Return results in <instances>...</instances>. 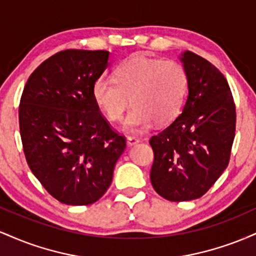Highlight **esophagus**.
I'll return each instance as SVG.
<instances>
[{"label":"esophagus","instance_id":"esophagus-1","mask_svg":"<svg viewBox=\"0 0 256 256\" xmlns=\"http://www.w3.org/2000/svg\"><path fill=\"white\" fill-rule=\"evenodd\" d=\"M126 143H128V146H136V144H138V143H140V138L134 137V136H128V140H126Z\"/></svg>","mask_w":256,"mask_h":256}]
</instances>
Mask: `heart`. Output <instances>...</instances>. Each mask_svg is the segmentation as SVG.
I'll return each instance as SVG.
<instances>
[{"label":"heart","instance_id":"b5f03b06","mask_svg":"<svg viewBox=\"0 0 256 256\" xmlns=\"http://www.w3.org/2000/svg\"><path fill=\"white\" fill-rule=\"evenodd\" d=\"M113 79L101 77L92 85V98L110 122L122 118V130L140 132L152 122L165 125L178 116L188 91V74L176 61L134 54L114 70Z\"/></svg>","mask_w":256,"mask_h":256}]
</instances>
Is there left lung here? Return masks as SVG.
<instances>
[{
	"mask_svg": "<svg viewBox=\"0 0 256 256\" xmlns=\"http://www.w3.org/2000/svg\"><path fill=\"white\" fill-rule=\"evenodd\" d=\"M188 96L182 114L149 140L154 152L152 188L173 202L201 198L228 165L236 107L222 73L206 58L184 52Z\"/></svg>",
	"mask_w": 256,
	"mask_h": 256,
	"instance_id": "left-lung-1",
	"label": "left lung"
}]
</instances>
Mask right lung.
Masks as SVG:
<instances>
[{
    "label": "right lung",
    "instance_id": "right-lung-1",
    "mask_svg": "<svg viewBox=\"0 0 256 256\" xmlns=\"http://www.w3.org/2000/svg\"><path fill=\"white\" fill-rule=\"evenodd\" d=\"M108 60L106 50L56 52L34 70L22 91L19 126L26 161L61 204L86 206L101 198L126 148L91 92Z\"/></svg>",
    "mask_w": 256,
    "mask_h": 256
}]
</instances>
